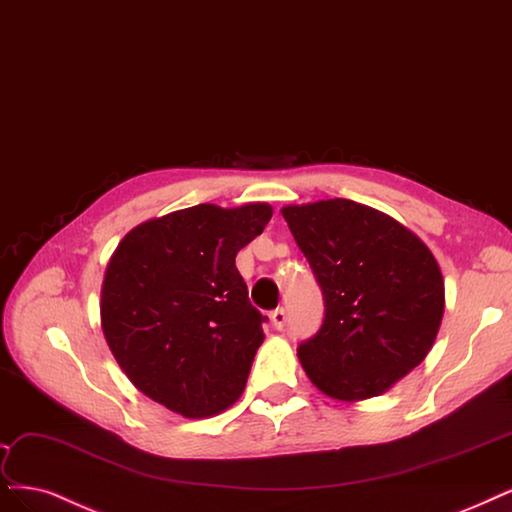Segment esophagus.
Here are the masks:
<instances>
[{
    "mask_svg": "<svg viewBox=\"0 0 512 512\" xmlns=\"http://www.w3.org/2000/svg\"><path fill=\"white\" fill-rule=\"evenodd\" d=\"M286 324H288V313H286L284 307H279V309L271 311V326H273L275 330H284Z\"/></svg>",
    "mask_w": 512,
    "mask_h": 512,
    "instance_id": "esophagus-1",
    "label": "esophagus"
}]
</instances>
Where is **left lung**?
Masks as SVG:
<instances>
[{
    "label": "left lung",
    "mask_w": 512,
    "mask_h": 512,
    "mask_svg": "<svg viewBox=\"0 0 512 512\" xmlns=\"http://www.w3.org/2000/svg\"><path fill=\"white\" fill-rule=\"evenodd\" d=\"M324 294V322L298 345L311 383L356 402L390 390L428 356L445 311L428 245L379 209L328 199L281 209Z\"/></svg>",
    "instance_id": "8db88e82"
}]
</instances>
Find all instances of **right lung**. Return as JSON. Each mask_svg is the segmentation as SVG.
I'll list each match as a JSON object with an SVG mask.
<instances>
[{"mask_svg": "<svg viewBox=\"0 0 512 512\" xmlns=\"http://www.w3.org/2000/svg\"><path fill=\"white\" fill-rule=\"evenodd\" d=\"M267 203H203L135 226L101 288V328L139 392L190 419L241 396L267 322L235 258L269 224Z\"/></svg>", "mask_w": 512, "mask_h": 512, "instance_id": "1", "label": "right lung"}]
</instances>
